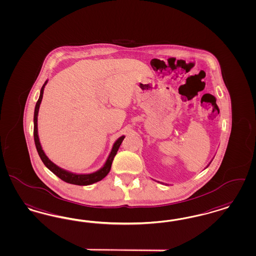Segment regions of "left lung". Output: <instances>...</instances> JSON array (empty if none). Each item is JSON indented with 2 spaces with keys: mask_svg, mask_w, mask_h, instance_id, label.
Instances as JSON below:
<instances>
[{
  "mask_svg": "<svg viewBox=\"0 0 256 256\" xmlns=\"http://www.w3.org/2000/svg\"><path fill=\"white\" fill-rule=\"evenodd\" d=\"M212 160H214V158H212ZM212 160H210V162H212ZM210 163H208V165H207V167H206V168H208V165H210ZM206 168H205V169H206ZM166 185H167V184H166Z\"/></svg>",
  "mask_w": 256,
  "mask_h": 256,
  "instance_id": "obj_1",
  "label": "left lung"
}]
</instances>
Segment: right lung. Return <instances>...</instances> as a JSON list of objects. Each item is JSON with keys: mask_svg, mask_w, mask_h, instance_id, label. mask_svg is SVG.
Wrapping results in <instances>:
<instances>
[{"mask_svg": "<svg viewBox=\"0 0 256 256\" xmlns=\"http://www.w3.org/2000/svg\"><path fill=\"white\" fill-rule=\"evenodd\" d=\"M48 80H46L44 84L40 89V93L38 96V102L35 106V111H34V140H35V145L38 151V156L40 158L42 161L44 162V164L48 167L49 170H51L53 174H55L58 178H60V180L66 181L67 183L70 184H74V185H80V186H87V185H91L93 183H96L98 181H100L104 180L105 176L108 174V172L111 170V166H112V162L114 160V156L116 154L118 150L122 144V142L124 140L125 136H120L112 147V150L110 152L107 160L105 161L104 166L100 169V170H96L94 172L91 174H76V172H72L69 170H64L60 167H58L54 162L50 160L48 158V156L46 154L44 151L42 150V147L40 145V138H38V109H40V105L42 100V96H44V87L48 84Z\"/></svg>", "mask_w": 256, "mask_h": 256, "instance_id": "obj_1", "label": "right lung"}]
</instances>
